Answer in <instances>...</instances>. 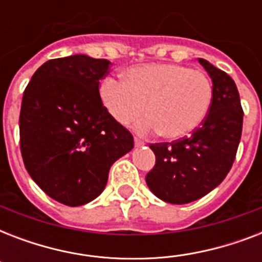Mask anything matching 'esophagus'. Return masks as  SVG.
Wrapping results in <instances>:
<instances>
[{"label":"esophagus","instance_id":"1","mask_svg":"<svg viewBox=\"0 0 262 262\" xmlns=\"http://www.w3.org/2000/svg\"><path fill=\"white\" fill-rule=\"evenodd\" d=\"M144 145V141H141L140 139H135V147L139 148V147H143Z\"/></svg>","mask_w":262,"mask_h":262}]
</instances>
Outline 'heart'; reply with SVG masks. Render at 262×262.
Masks as SVG:
<instances>
[{"label": "heart", "instance_id": "heart-1", "mask_svg": "<svg viewBox=\"0 0 262 262\" xmlns=\"http://www.w3.org/2000/svg\"><path fill=\"white\" fill-rule=\"evenodd\" d=\"M212 84L205 73L177 63H145L129 68L123 83L107 77L99 99L121 125L149 117L136 125L139 133L160 132L164 139L190 135L203 123L212 103Z\"/></svg>", "mask_w": 262, "mask_h": 262}]
</instances>
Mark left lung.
Masks as SVG:
<instances>
[{
	"label": "left lung",
	"instance_id": "obj_1",
	"mask_svg": "<svg viewBox=\"0 0 262 262\" xmlns=\"http://www.w3.org/2000/svg\"><path fill=\"white\" fill-rule=\"evenodd\" d=\"M200 65L212 80L209 113L190 137L151 144L155 167L145 177L149 190L170 204H187L219 186L231 170L242 135L244 111L234 80L207 59Z\"/></svg>",
	"mask_w": 262,
	"mask_h": 262
}]
</instances>
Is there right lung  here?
<instances>
[{
    "mask_svg": "<svg viewBox=\"0 0 262 262\" xmlns=\"http://www.w3.org/2000/svg\"><path fill=\"white\" fill-rule=\"evenodd\" d=\"M110 61L85 54L50 59L31 77L20 111V148L27 171L51 199L80 207L106 187L115 160L133 136L99 99Z\"/></svg>",
    "mask_w": 262,
    "mask_h": 262,
    "instance_id": "add662e5",
    "label": "right lung"
}]
</instances>
